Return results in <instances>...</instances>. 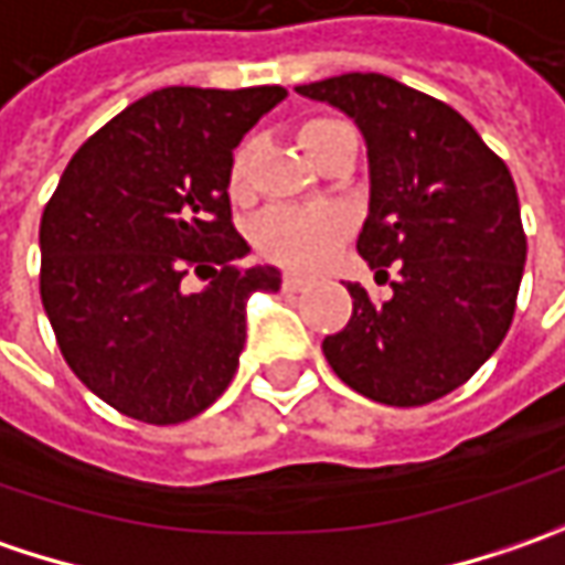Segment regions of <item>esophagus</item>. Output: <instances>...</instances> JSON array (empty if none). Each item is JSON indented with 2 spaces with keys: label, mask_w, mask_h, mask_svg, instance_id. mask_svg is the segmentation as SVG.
I'll return each mask as SVG.
<instances>
[{
  "label": "esophagus",
  "mask_w": 565,
  "mask_h": 565,
  "mask_svg": "<svg viewBox=\"0 0 565 565\" xmlns=\"http://www.w3.org/2000/svg\"><path fill=\"white\" fill-rule=\"evenodd\" d=\"M281 287L287 290V294H300V290H307L309 281L307 278H300V275H284Z\"/></svg>",
  "instance_id": "1"
}]
</instances>
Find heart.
Instances as JSON below:
<instances>
[{"label":"heart","mask_w":565,"mask_h":565,"mask_svg":"<svg viewBox=\"0 0 565 565\" xmlns=\"http://www.w3.org/2000/svg\"><path fill=\"white\" fill-rule=\"evenodd\" d=\"M341 126L344 122H338V119H307L297 129V141L309 158L316 160L322 145ZM253 151H256V141L243 138L227 163V189L236 202H243L249 195ZM253 236H256L258 249L268 258H275L278 265L307 271V268L322 265L341 246V239L348 236V217L331 209H275L258 217Z\"/></svg>","instance_id":"obj_1"}]
</instances>
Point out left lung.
Wrapping results in <instances>:
<instances>
[{"label":"left lung","mask_w":565,"mask_h":565,"mask_svg":"<svg viewBox=\"0 0 565 565\" xmlns=\"http://www.w3.org/2000/svg\"><path fill=\"white\" fill-rule=\"evenodd\" d=\"M297 94L348 113L370 160V214L356 253L388 300L360 284L351 322L322 341L338 380L392 407L429 405L465 385L503 344L525 271L512 173L449 104L376 72Z\"/></svg>","instance_id":"obj_1"}]
</instances>
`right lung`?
I'll return each mask as SVG.
<instances>
[{
  "instance_id": "1",
  "label": "right lung",
  "mask_w": 565,
  "mask_h": 565,
  "mask_svg": "<svg viewBox=\"0 0 565 565\" xmlns=\"http://www.w3.org/2000/svg\"><path fill=\"white\" fill-rule=\"evenodd\" d=\"M287 90L160 87L68 160L40 217V300L87 388L141 424L214 405L246 344V300L281 287L275 265L236 268L227 163ZM221 264V269H214ZM189 267L211 270L189 295Z\"/></svg>"
}]
</instances>
